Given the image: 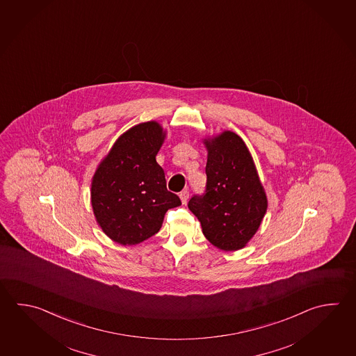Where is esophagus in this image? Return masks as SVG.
<instances>
[{
  "instance_id": "esophagus-1",
  "label": "esophagus",
  "mask_w": 356,
  "mask_h": 356,
  "mask_svg": "<svg viewBox=\"0 0 356 356\" xmlns=\"http://www.w3.org/2000/svg\"><path fill=\"white\" fill-rule=\"evenodd\" d=\"M180 199H181L182 204H186L188 200V190H184L180 193Z\"/></svg>"
}]
</instances>
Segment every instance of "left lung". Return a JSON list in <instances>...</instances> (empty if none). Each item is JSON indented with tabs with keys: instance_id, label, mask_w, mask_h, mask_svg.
Here are the masks:
<instances>
[{
	"instance_id": "8db88e82",
	"label": "left lung",
	"mask_w": 356,
	"mask_h": 356,
	"mask_svg": "<svg viewBox=\"0 0 356 356\" xmlns=\"http://www.w3.org/2000/svg\"><path fill=\"white\" fill-rule=\"evenodd\" d=\"M207 186L188 207L202 222L209 242L222 250L243 248L255 234L267 210V197L252 156L234 132L205 142Z\"/></svg>"
}]
</instances>
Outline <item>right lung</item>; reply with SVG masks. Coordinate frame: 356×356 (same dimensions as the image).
<instances>
[{
  "label": "right lung",
  "mask_w": 356,
  "mask_h": 356,
  "mask_svg": "<svg viewBox=\"0 0 356 356\" xmlns=\"http://www.w3.org/2000/svg\"><path fill=\"white\" fill-rule=\"evenodd\" d=\"M165 138L156 122L128 129L114 143L92 182V207L106 234L134 245L156 234L168 209L181 205L166 188L156 154Z\"/></svg>",
  "instance_id": "1"
}]
</instances>
